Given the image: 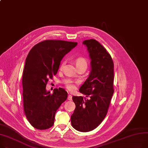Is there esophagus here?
Segmentation results:
<instances>
[{
  "instance_id": "1",
  "label": "esophagus",
  "mask_w": 148,
  "mask_h": 148,
  "mask_svg": "<svg viewBox=\"0 0 148 148\" xmlns=\"http://www.w3.org/2000/svg\"><path fill=\"white\" fill-rule=\"evenodd\" d=\"M68 99L69 101H71L72 100V96L71 95H68Z\"/></svg>"
}]
</instances>
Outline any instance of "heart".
<instances>
[{
  "label": "heart",
  "instance_id": "heart-1",
  "mask_svg": "<svg viewBox=\"0 0 148 148\" xmlns=\"http://www.w3.org/2000/svg\"><path fill=\"white\" fill-rule=\"evenodd\" d=\"M75 66L77 68H80V67L87 68V60L85 58H78L76 59V60L75 61ZM64 65V62L62 63L61 67ZM66 87L68 89L70 90H73L75 88V85L71 82H68L66 85Z\"/></svg>",
  "mask_w": 148,
  "mask_h": 148
}]
</instances>
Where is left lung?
Returning a JSON list of instances; mask_svg holds the SVG:
<instances>
[{
	"mask_svg": "<svg viewBox=\"0 0 148 148\" xmlns=\"http://www.w3.org/2000/svg\"><path fill=\"white\" fill-rule=\"evenodd\" d=\"M83 44L89 54L91 70L79 91L89 99L73 96L75 108L71 121L77 131L88 132L96 129L108 112L114 93V63L110 53L96 40H86Z\"/></svg>",
	"mask_w": 148,
	"mask_h": 148,
	"instance_id": "1",
	"label": "left lung"
}]
</instances>
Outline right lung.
<instances>
[{
	"label": "right lung",
	"instance_id": "right-lung-1",
	"mask_svg": "<svg viewBox=\"0 0 148 148\" xmlns=\"http://www.w3.org/2000/svg\"><path fill=\"white\" fill-rule=\"evenodd\" d=\"M77 42L48 40L36 45L29 52L23 75V105L30 124L45 130L54 124L56 111L66 101L68 93L62 88L52 94L46 88L49 78L56 74L62 58Z\"/></svg>",
	"mask_w": 148,
	"mask_h": 148
}]
</instances>
